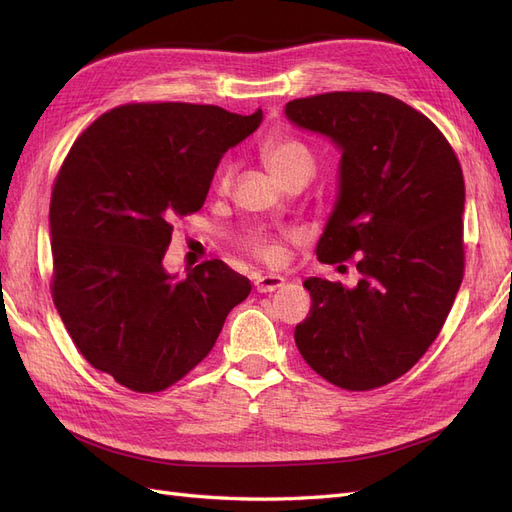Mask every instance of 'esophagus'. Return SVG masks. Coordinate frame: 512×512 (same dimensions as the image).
Masks as SVG:
<instances>
[{
    "label": "esophagus",
    "instance_id": "obj_1",
    "mask_svg": "<svg viewBox=\"0 0 512 512\" xmlns=\"http://www.w3.org/2000/svg\"><path fill=\"white\" fill-rule=\"evenodd\" d=\"M284 284H286V280L282 275H260V277H256V282H254L258 292H275L277 288H282Z\"/></svg>",
    "mask_w": 512,
    "mask_h": 512
}]
</instances>
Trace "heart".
Segmentation results:
<instances>
[{
  "mask_svg": "<svg viewBox=\"0 0 512 512\" xmlns=\"http://www.w3.org/2000/svg\"><path fill=\"white\" fill-rule=\"evenodd\" d=\"M262 160H265L271 175L280 183L297 175L312 179L316 173V158L312 149L290 136L267 138L265 145H262ZM230 179H232V168L226 166L222 170L220 183H218L220 192H226L230 188ZM243 245L247 252L254 254L258 260L267 262V265H280L284 260V245L275 237L260 235V232H256V235L247 237Z\"/></svg>",
  "mask_w": 512,
  "mask_h": 512,
  "instance_id": "heart-1",
  "label": "heart"
}]
</instances>
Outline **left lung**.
<instances>
[{
    "label": "left lung",
    "mask_w": 512,
    "mask_h": 512,
    "mask_svg": "<svg viewBox=\"0 0 512 512\" xmlns=\"http://www.w3.org/2000/svg\"><path fill=\"white\" fill-rule=\"evenodd\" d=\"M297 128L342 153L320 262L356 256L346 288L307 277L309 316L294 342L316 374L348 391L389 384L438 337L463 280L466 185L453 147L412 106L376 91H333L286 104Z\"/></svg>",
    "instance_id": "8db88e82"
}]
</instances>
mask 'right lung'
I'll list each match as a JSON object with an SVG mask.
<instances>
[{
  "instance_id": "1",
  "label": "right lung",
  "mask_w": 512,
  "mask_h": 512,
  "mask_svg": "<svg viewBox=\"0 0 512 512\" xmlns=\"http://www.w3.org/2000/svg\"><path fill=\"white\" fill-rule=\"evenodd\" d=\"M262 111L123 104L76 138L51 196L53 301L76 348L136 393H158L211 352L252 284L222 260L177 277L173 222L205 205L224 153Z\"/></svg>"
}]
</instances>
